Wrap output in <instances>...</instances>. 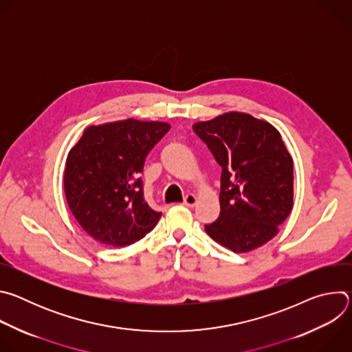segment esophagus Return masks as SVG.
Wrapping results in <instances>:
<instances>
[{
    "instance_id": "1",
    "label": "esophagus",
    "mask_w": 352,
    "mask_h": 352,
    "mask_svg": "<svg viewBox=\"0 0 352 352\" xmlns=\"http://www.w3.org/2000/svg\"><path fill=\"white\" fill-rule=\"evenodd\" d=\"M197 202V197L193 195V193H188L185 197H184V205L185 206H189V208H193Z\"/></svg>"
}]
</instances>
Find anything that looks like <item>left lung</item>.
<instances>
[{"instance_id": "1", "label": "left lung", "mask_w": 352, "mask_h": 352, "mask_svg": "<svg viewBox=\"0 0 352 352\" xmlns=\"http://www.w3.org/2000/svg\"><path fill=\"white\" fill-rule=\"evenodd\" d=\"M192 128L221 167L220 216L206 232L235 254L265 245L294 206V163L280 132L238 111Z\"/></svg>"}]
</instances>
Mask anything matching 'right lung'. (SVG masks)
Listing matches in <instances>:
<instances>
[{"label": "right lung", "instance_id": "obj_1", "mask_svg": "<svg viewBox=\"0 0 352 352\" xmlns=\"http://www.w3.org/2000/svg\"><path fill=\"white\" fill-rule=\"evenodd\" d=\"M170 124L133 118L91 125L69 150L64 190L79 226L106 246H126L162 217L147 205L140 173Z\"/></svg>", "mask_w": 352, "mask_h": 352}]
</instances>
